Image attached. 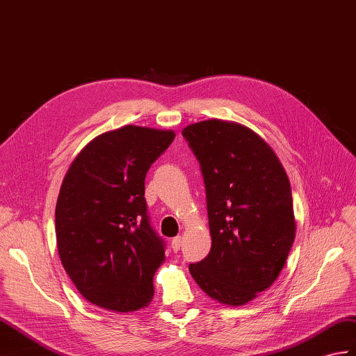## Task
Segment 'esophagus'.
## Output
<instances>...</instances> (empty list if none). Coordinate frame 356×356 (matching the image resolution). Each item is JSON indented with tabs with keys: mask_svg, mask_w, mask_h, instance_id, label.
<instances>
[{
	"mask_svg": "<svg viewBox=\"0 0 356 356\" xmlns=\"http://www.w3.org/2000/svg\"><path fill=\"white\" fill-rule=\"evenodd\" d=\"M180 245H181V236H176V238H172V241H171V247H172V250H175V252H179V250H180Z\"/></svg>",
	"mask_w": 356,
	"mask_h": 356,
	"instance_id": "34e87169",
	"label": "esophagus"
}]
</instances>
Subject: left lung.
Wrapping results in <instances>:
<instances>
[{
  "label": "left lung",
  "mask_w": 356,
  "mask_h": 356,
  "mask_svg": "<svg viewBox=\"0 0 356 356\" xmlns=\"http://www.w3.org/2000/svg\"><path fill=\"white\" fill-rule=\"evenodd\" d=\"M206 186L211 252L189 273L211 299L241 307L282 271L296 236L290 180L273 148L234 121L189 124Z\"/></svg>",
  "instance_id": "8db88e82"
}]
</instances>
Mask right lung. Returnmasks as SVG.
Segmentation results:
<instances>
[{
    "label": "right lung",
    "mask_w": 356,
    "mask_h": 356,
    "mask_svg": "<svg viewBox=\"0 0 356 356\" xmlns=\"http://www.w3.org/2000/svg\"><path fill=\"white\" fill-rule=\"evenodd\" d=\"M176 134L124 126L98 135L71 162L56 203L62 266L95 307L131 312L154 294L163 241L147 216L145 175Z\"/></svg>",
    "instance_id": "right-lung-1"
}]
</instances>
